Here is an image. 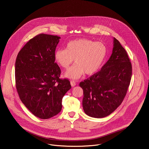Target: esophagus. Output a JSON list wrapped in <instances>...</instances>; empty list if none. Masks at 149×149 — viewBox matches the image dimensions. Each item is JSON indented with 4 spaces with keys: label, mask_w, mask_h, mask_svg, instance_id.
Here are the masks:
<instances>
[{
    "label": "esophagus",
    "mask_w": 149,
    "mask_h": 149,
    "mask_svg": "<svg viewBox=\"0 0 149 149\" xmlns=\"http://www.w3.org/2000/svg\"><path fill=\"white\" fill-rule=\"evenodd\" d=\"M70 84H71V85L72 87H74V86L76 85V83L74 81H73V80H72V81H70Z\"/></svg>",
    "instance_id": "obj_1"
}]
</instances>
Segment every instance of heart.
Listing matches in <instances>:
<instances>
[{
    "label": "heart",
    "instance_id": "b5f03b06",
    "mask_svg": "<svg viewBox=\"0 0 149 149\" xmlns=\"http://www.w3.org/2000/svg\"><path fill=\"white\" fill-rule=\"evenodd\" d=\"M106 46L103 43L95 42L86 38L69 41L65 49H57L54 58L57 64L68 69L74 61V64L65 74L66 78L77 79L84 73L92 75L98 71L106 57Z\"/></svg>",
    "mask_w": 149,
    "mask_h": 149
}]
</instances>
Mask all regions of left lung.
<instances>
[{
    "label": "left lung",
    "mask_w": 149,
    "mask_h": 149,
    "mask_svg": "<svg viewBox=\"0 0 149 149\" xmlns=\"http://www.w3.org/2000/svg\"><path fill=\"white\" fill-rule=\"evenodd\" d=\"M132 77V65L126 51L113 38L112 54L101 70L80 83L83 90V107L88 116L103 118L120 106Z\"/></svg>",
    "instance_id": "8db88e82"
}]
</instances>
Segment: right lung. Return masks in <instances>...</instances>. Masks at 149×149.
I'll return each mask as SVG.
<instances>
[{"label": "right lung", "mask_w": 149, "mask_h": 149, "mask_svg": "<svg viewBox=\"0 0 149 149\" xmlns=\"http://www.w3.org/2000/svg\"><path fill=\"white\" fill-rule=\"evenodd\" d=\"M61 38L41 33L31 39L20 50L15 63L17 92L29 111L41 119L50 118L62 108V99L71 88L67 79H61V70L54 53Z\"/></svg>", "instance_id": "1"}]
</instances>
